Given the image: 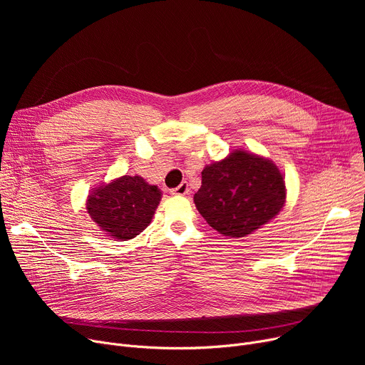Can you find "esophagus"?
Listing matches in <instances>:
<instances>
[{"label": "esophagus", "mask_w": 365, "mask_h": 365, "mask_svg": "<svg viewBox=\"0 0 365 365\" xmlns=\"http://www.w3.org/2000/svg\"><path fill=\"white\" fill-rule=\"evenodd\" d=\"M170 192L173 195H187L189 194V186H187L186 182H182L178 187H173Z\"/></svg>", "instance_id": "1"}]
</instances>
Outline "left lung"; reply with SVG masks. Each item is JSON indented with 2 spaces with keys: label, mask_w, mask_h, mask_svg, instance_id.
<instances>
[{
  "label": "left lung",
  "mask_w": 365,
  "mask_h": 365,
  "mask_svg": "<svg viewBox=\"0 0 365 365\" xmlns=\"http://www.w3.org/2000/svg\"><path fill=\"white\" fill-rule=\"evenodd\" d=\"M194 202L215 231L240 238L279 213L285 202V182L272 161L235 150L202 170Z\"/></svg>",
  "instance_id": "8db88e82"
}]
</instances>
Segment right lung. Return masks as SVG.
<instances>
[{
	"mask_svg": "<svg viewBox=\"0 0 365 365\" xmlns=\"http://www.w3.org/2000/svg\"><path fill=\"white\" fill-rule=\"evenodd\" d=\"M161 190L140 176H123L94 189L87 200L90 217L103 232L117 240H131L150 223Z\"/></svg>",
	"mask_w": 365,
	"mask_h": 365,
	"instance_id": "1",
	"label": "right lung"
}]
</instances>
